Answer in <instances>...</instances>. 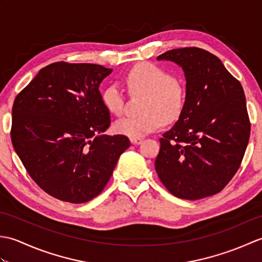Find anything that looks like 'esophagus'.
Returning <instances> with one entry per match:
<instances>
[{"label":"esophagus","instance_id":"esophagus-1","mask_svg":"<svg viewBox=\"0 0 262 262\" xmlns=\"http://www.w3.org/2000/svg\"><path fill=\"white\" fill-rule=\"evenodd\" d=\"M130 142L134 144V145H137V144H141L142 143V138H137V137H132L130 138Z\"/></svg>","mask_w":262,"mask_h":262}]
</instances>
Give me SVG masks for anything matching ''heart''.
Masks as SVG:
<instances>
[{
	"instance_id": "b5f03b06",
	"label": "heart",
	"mask_w": 262,
	"mask_h": 262,
	"mask_svg": "<svg viewBox=\"0 0 262 262\" xmlns=\"http://www.w3.org/2000/svg\"><path fill=\"white\" fill-rule=\"evenodd\" d=\"M125 82L132 96H144L142 115L128 116L117 120L114 129L128 137L145 136L164 124L179 119L187 101L183 82L169 71L154 64H140L128 72ZM102 103L110 114H124L126 99L118 83H111L101 94Z\"/></svg>"
}]
</instances>
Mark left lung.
<instances>
[{"mask_svg": "<svg viewBox=\"0 0 262 262\" xmlns=\"http://www.w3.org/2000/svg\"><path fill=\"white\" fill-rule=\"evenodd\" d=\"M158 59L185 71L187 101L174 126L160 138L155 170L178 198L213 196L234 177L249 143L243 88L219 57L202 48L171 49Z\"/></svg>", "mask_w": 262, "mask_h": 262, "instance_id": "8db88e82", "label": "left lung"}]
</instances>
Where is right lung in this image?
Wrapping results in <instances>:
<instances>
[{"label": "right lung", "mask_w": 262, "mask_h": 262, "mask_svg": "<svg viewBox=\"0 0 262 262\" xmlns=\"http://www.w3.org/2000/svg\"><path fill=\"white\" fill-rule=\"evenodd\" d=\"M111 71L97 64H49L14 99V151L31 179L63 202L97 197L130 145L125 135L102 134L111 120L99 85Z\"/></svg>", "instance_id": "add662e5"}]
</instances>
